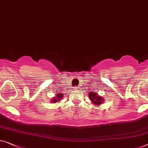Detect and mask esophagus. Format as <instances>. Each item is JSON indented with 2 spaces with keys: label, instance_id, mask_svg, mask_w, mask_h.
Wrapping results in <instances>:
<instances>
[{
  "label": "esophagus",
  "instance_id": "34e87169",
  "mask_svg": "<svg viewBox=\"0 0 148 148\" xmlns=\"http://www.w3.org/2000/svg\"><path fill=\"white\" fill-rule=\"evenodd\" d=\"M74 89L76 90H80V88L79 86H76V87H74Z\"/></svg>",
  "mask_w": 148,
  "mask_h": 148
}]
</instances>
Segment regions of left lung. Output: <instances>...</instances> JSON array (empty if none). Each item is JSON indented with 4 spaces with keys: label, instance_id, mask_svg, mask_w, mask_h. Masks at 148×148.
Returning <instances> with one entry per match:
<instances>
[{
    "label": "left lung",
    "instance_id": "1",
    "mask_svg": "<svg viewBox=\"0 0 148 148\" xmlns=\"http://www.w3.org/2000/svg\"><path fill=\"white\" fill-rule=\"evenodd\" d=\"M90 100L93 102L94 104L100 105L103 102V99L101 96H99L97 95V93H93V92H90L89 94Z\"/></svg>",
    "mask_w": 148,
    "mask_h": 148
}]
</instances>
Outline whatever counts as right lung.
<instances>
[{"label": "right lung", "instance_id": "right-lung-1", "mask_svg": "<svg viewBox=\"0 0 148 148\" xmlns=\"http://www.w3.org/2000/svg\"><path fill=\"white\" fill-rule=\"evenodd\" d=\"M63 94L62 93H60V94H57V97L56 98H54L53 100H52V102H58V100H61V98H62Z\"/></svg>", "mask_w": 148, "mask_h": 148}]
</instances>
